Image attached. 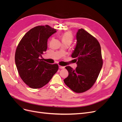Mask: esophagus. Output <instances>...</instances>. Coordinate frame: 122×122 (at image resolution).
Here are the masks:
<instances>
[{
    "instance_id": "esophagus-1",
    "label": "esophagus",
    "mask_w": 122,
    "mask_h": 122,
    "mask_svg": "<svg viewBox=\"0 0 122 122\" xmlns=\"http://www.w3.org/2000/svg\"><path fill=\"white\" fill-rule=\"evenodd\" d=\"M59 68H60V69H64V68H65V67H64V66H59Z\"/></svg>"
}]
</instances>
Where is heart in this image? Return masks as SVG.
<instances>
[{"mask_svg": "<svg viewBox=\"0 0 122 122\" xmlns=\"http://www.w3.org/2000/svg\"><path fill=\"white\" fill-rule=\"evenodd\" d=\"M62 43L68 42L71 43L73 41V36L71 33L70 32H66L62 34L61 35Z\"/></svg>", "mask_w": 122, "mask_h": 122, "instance_id": "1", "label": "heart"}]
</instances>
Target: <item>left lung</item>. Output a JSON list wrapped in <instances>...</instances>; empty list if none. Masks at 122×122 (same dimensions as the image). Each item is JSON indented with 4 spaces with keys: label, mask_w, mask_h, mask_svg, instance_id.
Segmentation results:
<instances>
[{
    "label": "left lung",
    "mask_w": 122,
    "mask_h": 122,
    "mask_svg": "<svg viewBox=\"0 0 122 122\" xmlns=\"http://www.w3.org/2000/svg\"><path fill=\"white\" fill-rule=\"evenodd\" d=\"M76 45L71 56L75 58L77 67L67 66L69 75L65 83L76 93L89 90L96 81L103 65L101 46L98 40L81 28L76 33Z\"/></svg>",
    "instance_id": "8db88e82"
}]
</instances>
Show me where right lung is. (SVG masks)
Instances as JSON below:
<instances>
[{
	"instance_id": "add662e5",
	"label": "right lung",
	"mask_w": 122,
	"mask_h": 122,
	"mask_svg": "<svg viewBox=\"0 0 122 122\" xmlns=\"http://www.w3.org/2000/svg\"><path fill=\"white\" fill-rule=\"evenodd\" d=\"M56 32L48 25L35 27L26 33L17 47L15 59L17 70L22 80L31 88L45 86L57 71V64L40 59L47 50L48 39Z\"/></svg>"
}]
</instances>
